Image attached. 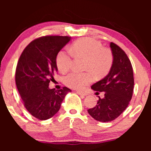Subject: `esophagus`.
Returning <instances> with one entry per match:
<instances>
[{
	"instance_id": "1",
	"label": "esophagus",
	"mask_w": 151,
	"mask_h": 151,
	"mask_svg": "<svg viewBox=\"0 0 151 151\" xmlns=\"http://www.w3.org/2000/svg\"><path fill=\"white\" fill-rule=\"evenodd\" d=\"M77 93L78 95H80V96H87L86 93L83 92V91H77Z\"/></svg>"
}]
</instances>
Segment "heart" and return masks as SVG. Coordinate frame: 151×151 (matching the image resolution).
Listing matches in <instances>:
<instances>
[{"label":"heart","instance_id":"1","mask_svg":"<svg viewBox=\"0 0 151 151\" xmlns=\"http://www.w3.org/2000/svg\"><path fill=\"white\" fill-rule=\"evenodd\" d=\"M71 50L77 55L86 58L85 69L89 70L97 76L106 74L113 63L112 53L106 48H103L100 41L91 38L78 40L72 45ZM72 64V55L70 51L63 49L58 53L56 65L61 73H65ZM93 80L90 72L80 73L71 72L65 77V84L74 89H82Z\"/></svg>","mask_w":151,"mask_h":151}]
</instances>
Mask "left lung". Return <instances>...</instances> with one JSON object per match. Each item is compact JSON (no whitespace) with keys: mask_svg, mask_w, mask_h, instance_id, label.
<instances>
[{"mask_svg":"<svg viewBox=\"0 0 151 151\" xmlns=\"http://www.w3.org/2000/svg\"><path fill=\"white\" fill-rule=\"evenodd\" d=\"M113 63L109 73L100 81L93 84L91 88L104 92V97L88 113L96 120L107 122L114 120L127 109L133 96L134 78L131 61L126 53L115 43L111 42Z\"/></svg>","mask_w":151,"mask_h":151,"instance_id":"obj_1","label":"left lung"}]
</instances>
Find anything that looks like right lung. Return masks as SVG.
<instances>
[{
  "label": "right lung",
  "mask_w": 151,
  "mask_h": 151,
  "mask_svg": "<svg viewBox=\"0 0 151 151\" xmlns=\"http://www.w3.org/2000/svg\"><path fill=\"white\" fill-rule=\"evenodd\" d=\"M71 37L47 36L31 42L22 51L16 69V84L29 112L36 118L46 120L60 109L71 89L49 88L58 71L56 58Z\"/></svg>",
  "instance_id": "add662e5"
}]
</instances>
